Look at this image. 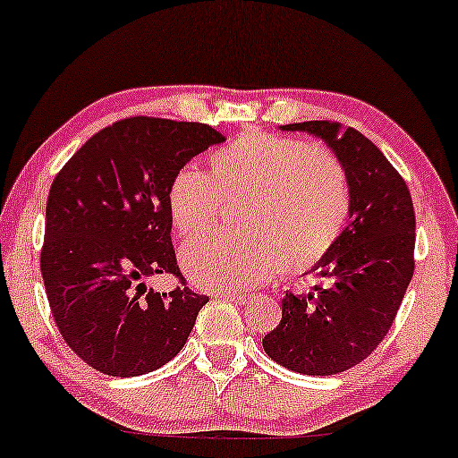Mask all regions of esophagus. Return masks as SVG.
Masks as SVG:
<instances>
[{
  "label": "esophagus",
  "instance_id": "esophagus-1",
  "mask_svg": "<svg viewBox=\"0 0 458 458\" xmlns=\"http://www.w3.org/2000/svg\"><path fill=\"white\" fill-rule=\"evenodd\" d=\"M218 296H225V299L233 301L235 305H246V302H250L254 299L252 293H223Z\"/></svg>",
  "mask_w": 458,
  "mask_h": 458
}]
</instances>
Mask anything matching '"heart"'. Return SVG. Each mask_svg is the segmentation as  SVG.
<instances>
[{"mask_svg":"<svg viewBox=\"0 0 458 458\" xmlns=\"http://www.w3.org/2000/svg\"><path fill=\"white\" fill-rule=\"evenodd\" d=\"M248 199L246 233L187 243L182 269L204 290H246L284 269L302 276L322 263L345 229L352 195L330 153L288 136L243 132L210 156V174L182 165L168 187L178 235L215 227L223 199Z\"/></svg>","mask_w":458,"mask_h":458,"instance_id":"b5f03b06","label":"heart"}]
</instances>
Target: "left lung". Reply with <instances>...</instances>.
Masks as SVG:
<instances>
[{
	"mask_svg": "<svg viewBox=\"0 0 458 458\" xmlns=\"http://www.w3.org/2000/svg\"><path fill=\"white\" fill-rule=\"evenodd\" d=\"M301 130L335 151L345 170L352 208L336 246L313 271L316 293L282 299V319L263 338L267 355L313 377L345 372L387 336L414 273V206L406 181L370 139L336 122L280 126Z\"/></svg>",
	"mask_w": 458,
	"mask_h": 458,
	"instance_id": "obj_1",
	"label": "left lung"
}]
</instances>
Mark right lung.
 I'll return each instance as SVG.
<instances>
[{
  "mask_svg": "<svg viewBox=\"0 0 458 458\" xmlns=\"http://www.w3.org/2000/svg\"><path fill=\"white\" fill-rule=\"evenodd\" d=\"M225 136L198 122L128 117L63 165L46 206L41 277L64 343L109 377H139L185 347L208 296L147 290L181 276L168 187L176 170Z\"/></svg>",
  "mask_w": 458,
  "mask_h": 458,
  "instance_id": "add662e5",
  "label": "right lung"
}]
</instances>
